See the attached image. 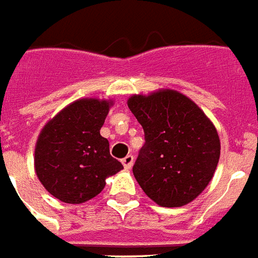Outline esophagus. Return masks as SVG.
<instances>
[{
    "label": "esophagus",
    "mask_w": 258,
    "mask_h": 258,
    "mask_svg": "<svg viewBox=\"0 0 258 258\" xmlns=\"http://www.w3.org/2000/svg\"><path fill=\"white\" fill-rule=\"evenodd\" d=\"M121 163H123V165L125 168H131L133 167V164H134V156H131V154L125 156V157L121 160Z\"/></svg>",
    "instance_id": "34e87169"
}]
</instances>
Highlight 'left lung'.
<instances>
[{"mask_svg": "<svg viewBox=\"0 0 258 258\" xmlns=\"http://www.w3.org/2000/svg\"><path fill=\"white\" fill-rule=\"evenodd\" d=\"M145 133L133 172L145 194L161 207L186 205L207 187L220 157L215 125L186 95L173 90L128 100Z\"/></svg>", "mask_w": 258, "mask_h": 258, "instance_id": "8db88e82", "label": "left lung"}]
</instances>
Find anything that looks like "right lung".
Wrapping results in <instances>:
<instances>
[{
  "label": "right lung",
  "mask_w": 258,
  "mask_h": 258,
  "mask_svg": "<svg viewBox=\"0 0 258 258\" xmlns=\"http://www.w3.org/2000/svg\"><path fill=\"white\" fill-rule=\"evenodd\" d=\"M112 102L83 98L61 110L43 127L35 148V172L53 197L82 204L105 187L121 163L109 153L100 130Z\"/></svg>",
  "instance_id": "add662e5"
}]
</instances>
